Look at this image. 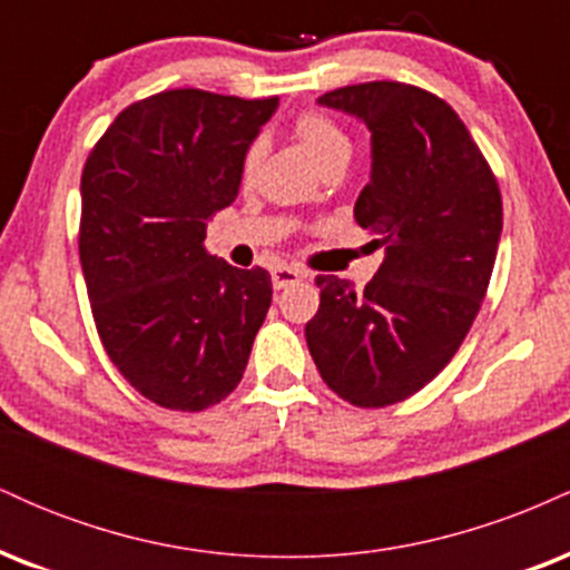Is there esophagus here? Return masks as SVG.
I'll list each match as a JSON object with an SVG mask.
<instances>
[{
    "label": "esophagus",
    "mask_w": 570,
    "mask_h": 570,
    "mask_svg": "<svg viewBox=\"0 0 570 570\" xmlns=\"http://www.w3.org/2000/svg\"><path fill=\"white\" fill-rule=\"evenodd\" d=\"M307 278L305 271H299V267H289V265H278L276 271H273V286L276 289H286V286L297 284V281Z\"/></svg>",
    "instance_id": "34e87169"
}]
</instances>
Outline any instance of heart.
<instances>
[{
  "label": "heart",
  "instance_id": "heart-1",
  "mask_svg": "<svg viewBox=\"0 0 570 570\" xmlns=\"http://www.w3.org/2000/svg\"><path fill=\"white\" fill-rule=\"evenodd\" d=\"M294 136H297L299 147L311 155V160L316 163L318 168L330 166V163H348L351 158V136L335 117L326 112H303L294 120ZM259 166V147H248L244 158V179H252L254 171Z\"/></svg>",
  "mask_w": 570,
  "mask_h": 570
}]
</instances>
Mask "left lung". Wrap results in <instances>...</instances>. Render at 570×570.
<instances>
[{
    "label": "left lung",
    "instance_id": "1",
    "mask_svg": "<svg viewBox=\"0 0 570 570\" xmlns=\"http://www.w3.org/2000/svg\"><path fill=\"white\" fill-rule=\"evenodd\" d=\"M318 104L370 128V185L353 217L385 259L364 292L316 278L307 351L337 396L385 407L434 381L472 330L501 240L499 181L461 117L429 90L362 82Z\"/></svg>",
    "mask_w": 570,
    "mask_h": 570
}]
</instances>
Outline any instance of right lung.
<instances>
[{"instance_id":"1","label":"right lung","mask_w":570,"mask_h":570,"mask_svg":"<svg viewBox=\"0 0 570 570\" xmlns=\"http://www.w3.org/2000/svg\"><path fill=\"white\" fill-rule=\"evenodd\" d=\"M278 98L163 90L130 104L82 171L80 263L120 375L168 410L219 404L244 377L273 299L271 273L206 252L244 158Z\"/></svg>"}]
</instances>
